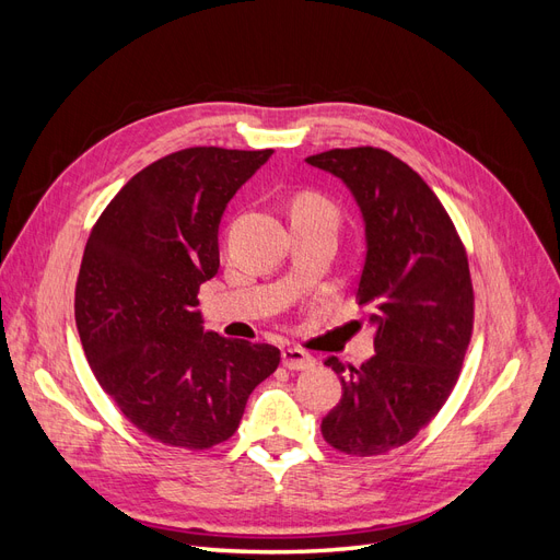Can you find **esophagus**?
Segmentation results:
<instances>
[{"label":"esophagus","mask_w":560,"mask_h":560,"mask_svg":"<svg viewBox=\"0 0 560 560\" xmlns=\"http://www.w3.org/2000/svg\"><path fill=\"white\" fill-rule=\"evenodd\" d=\"M282 364L292 371H303V369H313L315 366V358L308 354L306 350L299 348H287L282 350Z\"/></svg>","instance_id":"34e87169"}]
</instances>
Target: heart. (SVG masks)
Wrapping results in <instances>:
<instances>
[{
  "instance_id": "b5f03b06",
  "label": "heart",
  "mask_w": 560,
  "mask_h": 560,
  "mask_svg": "<svg viewBox=\"0 0 560 560\" xmlns=\"http://www.w3.org/2000/svg\"><path fill=\"white\" fill-rule=\"evenodd\" d=\"M292 212L325 217V219H329V222H334V224H336V219H338V208L334 206V202L327 196H322L317 191H306V194L296 196Z\"/></svg>"
}]
</instances>
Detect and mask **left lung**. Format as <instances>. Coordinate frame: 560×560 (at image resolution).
I'll list each match as a JSON object with an SVG mask.
<instances>
[{"label":"left lung","instance_id":"obj_1","mask_svg":"<svg viewBox=\"0 0 560 560\" xmlns=\"http://www.w3.org/2000/svg\"><path fill=\"white\" fill-rule=\"evenodd\" d=\"M306 161L360 202L366 257L354 299L371 311L376 346L358 369L325 360L343 393L319 430L338 453L385 455L430 425L460 376L474 329L467 249L442 200L389 151L331 149Z\"/></svg>","mask_w":560,"mask_h":560}]
</instances>
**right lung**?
Listing matches in <instances>:
<instances>
[{
	"label": "right lung",
	"mask_w": 560,
	"mask_h": 560,
	"mask_svg": "<svg viewBox=\"0 0 560 560\" xmlns=\"http://www.w3.org/2000/svg\"><path fill=\"white\" fill-rule=\"evenodd\" d=\"M273 149L189 147L140 171L91 229L74 317L100 387L156 442L208 451L238 430L280 364L268 343L206 334L198 290L219 268L217 229Z\"/></svg>",
	"instance_id": "right-lung-1"
}]
</instances>
